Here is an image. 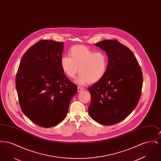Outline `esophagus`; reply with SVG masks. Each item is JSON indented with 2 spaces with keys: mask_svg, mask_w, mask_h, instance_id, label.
Returning <instances> with one entry per match:
<instances>
[{
  "mask_svg": "<svg viewBox=\"0 0 161 161\" xmlns=\"http://www.w3.org/2000/svg\"><path fill=\"white\" fill-rule=\"evenodd\" d=\"M83 89H84L83 87H80V86L78 87V92H81Z\"/></svg>",
  "mask_w": 161,
  "mask_h": 161,
  "instance_id": "1",
  "label": "esophagus"
}]
</instances>
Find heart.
Wrapping results in <instances>:
<instances>
[{"instance_id":"b5f03b06","label":"heart","mask_w":161,"mask_h":161,"mask_svg":"<svg viewBox=\"0 0 161 161\" xmlns=\"http://www.w3.org/2000/svg\"><path fill=\"white\" fill-rule=\"evenodd\" d=\"M68 56L62 57L60 64L66 76L74 78L78 71V84L94 83L104 77L108 66V57L104 51H96L84 45L72 46Z\"/></svg>"}]
</instances>
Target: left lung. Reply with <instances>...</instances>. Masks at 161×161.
<instances>
[{"label":"left lung","mask_w":161,"mask_h":161,"mask_svg":"<svg viewBox=\"0 0 161 161\" xmlns=\"http://www.w3.org/2000/svg\"><path fill=\"white\" fill-rule=\"evenodd\" d=\"M96 46L106 52L108 66L104 77L88 88L91 96L88 110L94 121L111 125L123 121L138 105L142 73L135 55L118 40H103Z\"/></svg>","instance_id":"8db88e82"}]
</instances>
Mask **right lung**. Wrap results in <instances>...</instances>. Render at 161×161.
<instances>
[{
	"label": "right lung",
	"mask_w": 161,
	"mask_h": 161,
	"mask_svg": "<svg viewBox=\"0 0 161 161\" xmlns=\"http://www.w3.org/2000/svg\"><path fill=\"white\" fill-rule=\"evenodd\" d=\"M63 42L40 40L24 54L15 77L20 106L31 121L49 128L64 119L77 85L64 74Z\"/></svg>",
	"instance_id": "add662e5"
}]
</instances>
